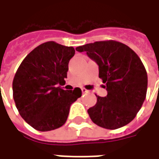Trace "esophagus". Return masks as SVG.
<instances>
[{
  "label": "esophagus",
  "mask_w": 159,
  "mask_h": 159,
  "mask_svg": "<svg viewBox=\"0 0 159 159\" xmlns=\"http://www.w3.org/2000/svg\"><path fill=\"white\" fill-rule=\"evenodd\" d=\"M82 91H83V93H88V92H89V90H87L86 89H84V88H82Z\"/></svg>",
  "instance_id": "1"
}]
</instances>
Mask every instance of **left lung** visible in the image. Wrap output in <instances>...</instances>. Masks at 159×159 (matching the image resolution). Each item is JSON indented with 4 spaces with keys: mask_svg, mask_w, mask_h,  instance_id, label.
Listing matches in <instances>:
<instances>
[{
    "mask_svg": "<svg viewBox=\"0 0 159 159\" xmlns=\"http://www.w3.org/2000/svg\"><path fill=\"white\" fill-rule=\"evenodd\" d=\"M99 66V77L107 90L106 97L88 110L93 123L108 129L125 126L135 117L147 96V74L143 63L129 47L109 40L79 46Z\"/></svg>",
    "mask_w": 159,
    "mask_h": 159,
    "instance_id": "8db88e82",
    "label": "left lung"
}]
</instances>
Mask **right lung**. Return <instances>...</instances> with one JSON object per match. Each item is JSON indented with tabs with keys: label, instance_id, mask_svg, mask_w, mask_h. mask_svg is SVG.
Here are the masks:
<instances>
[{
	"label": "right lung",
	"instance_id": "add662e5",
	"mask_svg": "<svg viewBox=\"0 0 159 159\" xmlns=\"http://www.w3.org/2000/svg\"><path fill=\"white\" fill-rule=\"evenodd\" d=\"M75 54L73 47L47 42L24 59L12 82V96L20 116L39 131L63 126L70 105L82 96V90L58 86L67 77L68 64Z\"/></svg>",
	"mask_w": 159,
	"mask_h": 159
}]
</instances>
